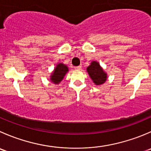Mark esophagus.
I'll return each instance as SVG.
<instances>
[{
	"mask_svg": "<svg viewBox=\"0 0 151 151\" xmlns=\"http://www.w3.org/2000/svg\"><path fill=\"white\" fill-rule=\"evenodd\" d=\"M81 68H82L81 65H79V66L74 67V68H75V69H77V70H80V69H81Z\"/></svg>",
	"mask_w": 151,
	"mask_h": 151,
	"instance_id": "esophagus-1",
	"label": "esophagus"
}]
</instances>
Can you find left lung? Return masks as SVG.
<instances>
[{"label": "left lung", "mask_w": 151, "mask_h": 151, "mask_svg": "<svg viewBox=\"0 0 151 151\" xmlns=\"http://www.w3.org/2000/svg\"><path fill=\"white\" fill-rule=\"evenodd\" d=\"M86 70L93 83L96 86H100L106 82L108 78L107 73L104 71L97 61H91Z\"/></svg>", "instance_id": "1"}]
</instances>
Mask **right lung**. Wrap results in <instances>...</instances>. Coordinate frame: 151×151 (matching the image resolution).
Masks as SVG:
<instances>
[{
	"instance_id": "obj_1",
	"label": "right lung",
	"mask_w": 151,
	"mask_h": 151,
	"mask_svg": "<svg viewBox=\"0 0 151 151\" xmlns=\"http://www.w3.org/2000/svg\"><path fill=\"white\" fill-rule=\"evenodd\" d=\"M68 71V66L65 64L60 63L57 64L56 67L51 74L49 80L51 81V83H54L55 85H58L63 80L64 77H65V75L67 74Z\"/></svg>"
}]
</instances>
